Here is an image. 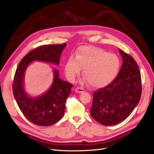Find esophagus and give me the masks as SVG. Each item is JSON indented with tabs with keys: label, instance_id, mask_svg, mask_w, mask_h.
<instances>
[{
	"label": "esophagus",
	"instance_id": "esophagus-1",
	"mask_svg": "<svg viewBox=\"0 0 154 154\" xmlns=\"http://www.w3.org/2000/svg\"><path fill=\"white\" fill-rule=\"evenodd\" d=\"M75 91H76L77 93H82L83 92H84V91H85V89H83V88H81V87H77L76 89H75Z\"/></svg>",
	"mask_w": 154,
	"mask_h": 154
}]
</instances>
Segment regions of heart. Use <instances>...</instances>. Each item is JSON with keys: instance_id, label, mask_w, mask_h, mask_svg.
I'll list each match as a JSON object with an SVG mask.
<instances>
[{"instance_id": "obj_1", "label": "heart", "mask_w": 154, "mask_h": 154, "mask_svg": "<svg viewBox=\"0 0 154 154\" xmlns=\"http://www.w3.org/2000/svg\"><path fill=\"white\" fill-rule=\"evenodd\" d=\"M83 68V75L94 87H103L116 77L120 60L115 54H109L99 48L84 45L80 47L75 57L70 56L65 65L67 79L74 81Z\"/></svg>"}]
</instances>
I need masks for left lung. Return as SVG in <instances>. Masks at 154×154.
<instances>
[{
    "mask_svg": "<svg viewBox=\"0 0 154 154\" xmlns=\"http://www.w3.org/2000/svg\"><path fill=\"white\" fill-rule=\"evenodd\" d=\"M123 63L117 77L93 93L91 116L104 126H114L127 119L142 95L138 65L131 55L119 49Z\"/></svg>",
    "mask_w": 154,
    "mask_h": 154,
    "instance_id": "8db88e82",
    "label": "left lung"
}]
</instances>
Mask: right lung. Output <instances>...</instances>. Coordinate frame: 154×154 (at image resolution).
Listing matches in <instances>:
<instances>
[{
  "instance_id": "obj_1",
  "label": "right lung",
  "mask_w": 154,
  "mask_h": 154,
  "mask_svg": "<svg viewBox=\"0 0 154 154\" xmlns=\"http://www.w3.org/2000/svg\"><path fill=\"white\" fill-rule=\"evenodd\" d=\"M66 44L43 45L34 49L22 58L16 69L12 91L14 99L21 112L35 125L49 126L56 123L64 115L65 102L71 93L73 85L59 77V72L54 70L52 85L46 93L32 98L24 90V76L28 65L33 61H42L59 65L62 51Z\"/></svg>"
}]
</instances>
